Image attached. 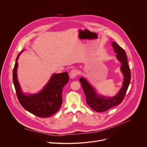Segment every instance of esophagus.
Listing matches in <instances>:
<instances>
[{"label":"esophagus","instance_id":"34e87169","mask_svg":"<svg viewBox=\"0 0 147 147\" xmlns=\"http://www.w3.org/2000/svg\"><path fill=\"white\" fill-rule=\"evenodd\" d=\"M78 74V71L76 70V69H73V70L71 71V72H70L69 74V75L70 78L74 79V78H75L76 76V75H77Z\"/></svg>","mask_w":147,"mask_h":147}]
</instances>
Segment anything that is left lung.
I'll return each mask as SVG.
<instances>
[{
	"instance_id": "1",
	"label": "left lung",
	"mask_w": 147,
	"mask_h": 147,
	"mask_svg": "<svg viewBox=\"0 0 147 147\" xmlns=\"http://www.w3.org/2000/svg\"><path fill=\"white\" fill-rule=\"evenodd\" d=\"M116 57L121 63V71L123 75L122 86L114 97H106L98 95L93 87L83 77L80 79L82 86L86 97V102L88 105L97 112H104L109 109L120 104L126 94L131 80V72L128 67L127 58L125 50L115 42H112Z\"/></svg>"
}]
</instances>
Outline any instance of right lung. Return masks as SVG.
<instances>
[{"label": "right lung", "instance_id": "1", "mask_svg": "<svg viewBox=\"0 0 147 147\" xmlns=\"http://www.w3.org/2000/svg\"><path fill=\"white\" fill-rule=\"evenodd\" d=\"M18 54L13 70V82L18 100L21 106L29 113L42 118L50 117L57 113L62 104V90L68 82L67 72L53 74L42 90L35 94H26L22 92L18 80Z\"/></svg>", "mask_w": 147, "mask_h": 147}]
</instances>
